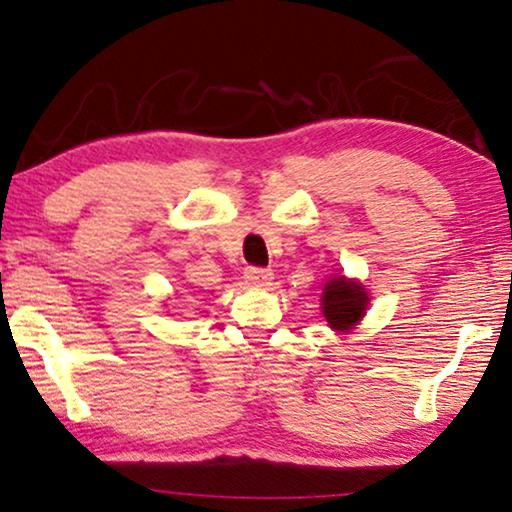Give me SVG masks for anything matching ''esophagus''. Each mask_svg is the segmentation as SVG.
Wrapping results in <instances>:
<instances>
[{"label":"esophagus","mask_w":512,"mask_h":512,"mask_svg":"<svg viewBox=\"0 0 512 512\" xmlns=\"http://www.w3.org/2000/svg\"><path fill=\"white\" fill-rule=\"evenodd\" d=\"M273 280V273L262 266H248L246 269V283L250 287H269Z\"/></svg>","instance_id":"1"}]
</instances>
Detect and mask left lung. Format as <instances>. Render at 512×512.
I'll return each mask as SVG.
<instances>
[{
    "instance_id": "8db88e82",
    "label": "left lung",
    "mask_w": 512,
    "mask_h": 512,
    "mask_svg": "<svg viewBox=\"0 0 512 512\" xmlns=\"http://www.w3.org/2000/svg\"><path fill=\"white\" fill-rule=\"evenodd\" d=\"M369 304V294L364 292V285L355 283V280L334 278L325 285V294H322V313L329 322V327L338 331L352 329L362 320Z\"/></svg>"
}]
</instances>
